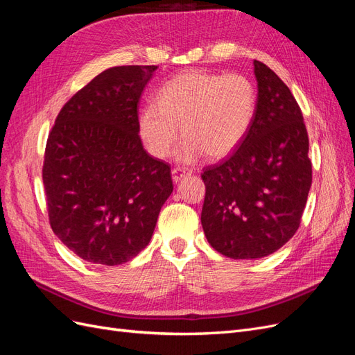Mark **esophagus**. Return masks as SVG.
<instances>
[{"mask_svg": "<svg viewBox=\"0 0 355 355\" xmlns=\"http://www.w3.org/2000/svg\"><path fill=\"white\" fill-rule=\"evenodd\" d=\"M192 171L187 167H175L173 170H171V176H173V180L175 182H179L182 178H185L188 175H191Z\"/></svg>", "mask_w": 355, "mask_h": 355, "instance_id": "34e87169", "label": "esophagus"}]
</instances>
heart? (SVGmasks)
Instances as JSON below:
<instances>
[{
  "mask_svg": "<svg viewBox=\"0 0 355 355\" xmlns=\"http://www.w3.org/2000/svg\"><path fill=\"white\" fill-rule=\"evenodd\" d=\"M257 92L244 73L187 71L163 84L155 105L139 114V133L148 151L164 158L179 139L182 161L204 153L213 159L232 154L252 128Z\"/></svg>",
  "mask_w": 355,
  "mask_h": 355,
  "instance_id": "1",
  "label": "heart"
}]
</instances>
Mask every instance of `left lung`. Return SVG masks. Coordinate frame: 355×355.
Instances as JSON below:
<instances>
[{
  "instance_id": "8db88e82",
  "label": "left lung",
  "mask_w": 355,
  "mask_h": 355,
  "mask_svg": "<svg viewBox=\"0 0 355 355\" xmlns=\"http://www.w3.org/2000/svg\"><path fill=\"white\" fill-rule=\"evenodd\" d=\"M257 108L241 145L204 167L201 225L214 250L232 259L277 252L297 231L313 182L308 133L292 92L254 60Z\"/></svg>"
}]
</instances>
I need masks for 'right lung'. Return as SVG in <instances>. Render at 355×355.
<instances>
[{
	"label": "right lung",
	"instance_id": "right-lung-1",
	"mask_svg": "<svg viewBox=\"0 0 355 355\" xmlns=\"http://www.w3.org/2000/svg\"><path fill=\"white\" fill-rule=\"evenodd\" d=\"M155 69L101 72L63 105L49 135L42 184L50 227L90 263L114 266L141 253L173 191L170 166L139 136L137 103Z\"/></svg>",
	"mask_w": 355,
	"mask_h": 355
}]
</instances>
